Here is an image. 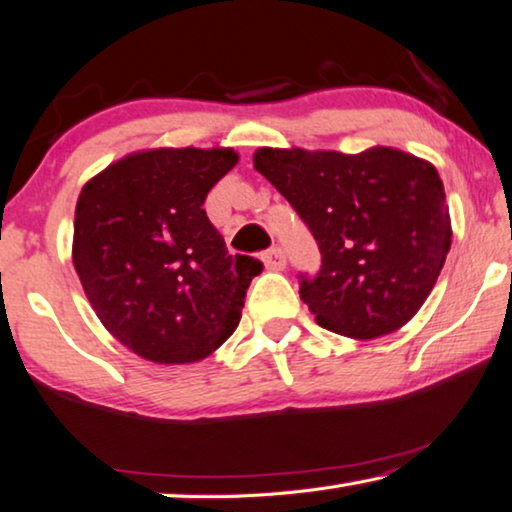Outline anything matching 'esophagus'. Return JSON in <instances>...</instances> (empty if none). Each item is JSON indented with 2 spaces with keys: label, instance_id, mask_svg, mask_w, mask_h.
<instances>
[{
  "label": "esophagus",
  "instance_id": "34e87169",
  "mask_svg": "<svg viewBox=\"0 0 512 512\" xmlns=\"http://www.w3.org/2000/svg\"><path fill=\"white\" fill-rule=\"evenodd\" d=\"M261 261H263V265H265V270H272V272L286 268V256H284V251L277 249V247H272V249L265 251V254L261 256Z\"/></svg>",
  "mask_w": 512,
  "mask_h": 512
}]
</instances>
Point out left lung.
<instances>
[{"label": "left lung", "instance_id": "1", "mask_svg": "<svg viewBox=\"0 0 512 512\" xmlns=\"http://www.w3.org/2000/svg\"><path fill=\"white\" fill-rule=\"evenodd\" d=\"M254 168L295 207L321 249L300 298L321 328L390 335L418 314L453 242L436 168L395 147L360 154L261 147Z\"/></svg>", "mask_w": 512, "mask_h": 512}]
</instances>
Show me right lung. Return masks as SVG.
I'll use <instances>...</instances> for the list:
<instances>
[{"label":"right lung","mask_w":512,"mask_h":512,"mask_svg":"<svg viewBox=\"0 0 512 512\" xmlns=\"http://www.w3.org/2000/svg\"><path fill=\"white\" fill-rule=\"evenodd\" d=\"M231 147L131 152L85 182L73 268L110 335L157 365L207 358L238 328L261 261L231 256L203 203Z\"/></svg>","instance_id":"add662e5"}]
</instances>
